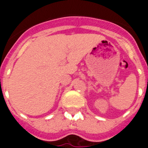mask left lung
Returning a JSON list of instances; mask_svg holds the SVG:
<instances>
[{
  "label": "left lung",
  "mask_w": 148,
  "mask_h": 148,
  "mask_svg": "<svg viewBox=\"0 0 148 148\" xmlns=\"http://www.w3.org/2000/svg\"><path fill=\"white\" fill-rule=\"evenodd\" d=\"M147 82H148V79H147Z\"/></svg>",
  "instance_id": "1"
}]
</instances>
